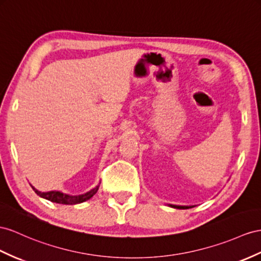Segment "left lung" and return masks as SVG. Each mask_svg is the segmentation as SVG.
Returning <instances> with one entry per match:
<instances>
[{
    "mask_svg": "<svg viewBox=\"0 0 261 261\" xmlns=\"http://www.w3.org/2000/svg\"><path fill=\"white\" fill-rule=\"evenodd\" d=\"M171 207H173V208H177V210H188V208H192V207L194 206H179V205H171Z\"/></svg>",
    "mask_w": 261,
    "mask_h": 261,
    "instance_id": "obj_1",
    "label": "left lung"
}]
</instances>
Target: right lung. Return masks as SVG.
I'll list each match as a JSON object with an SVG mask.
<instances>
[{
    "label": "right lung",
    "instance_id": "1",
    "mask_svg": "<svg viewBox=\"0 0 261 261\" xmlns=\"http://www.w3.org/2000/svg\"><path fill=\"white\" fill-rule=\"evenodd\" d=\"M32 189L34 190V192L36 193L37 195H39L45 199H48L53 203L65 204V205H73V204H79V203L86 202V200H88L89 198H91L97 193V191L99 189V185H97L95 189H92L91 191L87 192V193H85V194H82V195H68V194H65V193H62L59 191L39 192L34 188V186H32Z\"/></svg>",
    "mask_w": 261,
    "mask_h": 261
}]
</instances>
